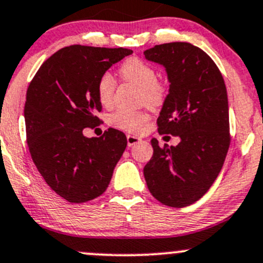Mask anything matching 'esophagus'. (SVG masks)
<instances>
[{"label": "esophagus", "instance_id": "34e87169", "mask_svg": "<svg viewBox=\"0 0 263 263\" xmlns=\"http://www.w3.org/2000/svg\"><path fill=\"white\" fill-rule=\"evenodd\" d=\"M140 141H141V139L139 136H136V135H127V144H128L129 147L139 144Z\"/></svg>", "mask_w": 263, "mask_h": 263}]
</instances>
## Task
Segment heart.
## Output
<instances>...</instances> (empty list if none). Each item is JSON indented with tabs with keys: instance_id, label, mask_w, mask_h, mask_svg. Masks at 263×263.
<instances>
[{
	"instance_id": "heart-1",
	"label": "heart",
	"mask_w": 263,
	"mask_h": 263,
	"mask_svg": "<svg viewBox=\"0 0 263 263\" xmlns=\"http://www.w3.org/2000/svg\"><path fill=\"white\" fill-rule=\"evenodd\" d=\"M119 73L126 81L132 82L140 87V102L158 108L163 105L168 95V85L158 80L155 68L140 58H129L122 63ZM115 92V79L105 72L99 78L97 84V94L100 104L108 105L112 103ZM148 115L145 109H118L110 116L109 123L115 128L126 132H136L147 122Z\"/></svg>"
}]
</instances>
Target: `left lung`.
Masks as SVG:
<instances>
[{
  "mask_svg": "<svg viewBox=\"0 0 263 263\" xmlns=\"http://www.w3.org/2000/svg\"><path fill=\"white\" fill-rule=\"evenodd\" d=\"M144 54L168 75L159 134L181 139L177 146L151 140L154 154L144 176L156 200L185 208L208 192L224 164L230 145L227 87L210 55L191 43L159 44Z\"/></svg>",
  "mask_w": 263,
  "mask_h": 263,
  "instance_id": "left-lung-1",
  "label": "left lung"
}]
</instances>
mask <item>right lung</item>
Returning <instances> with one entry per match:
<instances>
[{"mask_svg": "<svg viewBox=\"0 0 263 263\" xmlns=\"http://www.w3.org/2000/svg\"><path fill=\"white\" fill-rule=\"evenodd\" d=\"M132 53L127 48L70 46L41 66L26 91V141L47 184L68 202L94 200L107 190L127 146L126 135L109 128L86 137L102 110L97 84L108 68Z\"/></svg>", "mask_w": 263, "mask_h": 263, "instance_id": "obj_1", "label": "right lung"}]
</instances>
